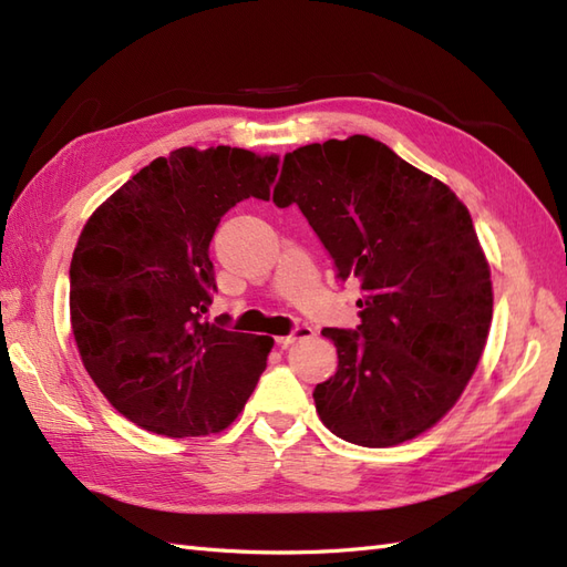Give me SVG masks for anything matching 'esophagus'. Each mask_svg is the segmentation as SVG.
<instances>
[{
  "label": "esophagus",
  "mask_w": 567,
  "mask_h": 567,
  "mask_svg": "<svg viewBox=\"0 0 567 567\" xmlns=\"http://www.w3.org/2000/svg\"><path fill=\"white\" fill-rule=\"evenodd\" d=\"M312 334H315L312 327H308V324H298V327H293L291 334H286V337H276V347L286 349L288 343H293L296 339H308V337H312Z\"/></svg>",
  "instance_id": "34e87169"
}]
</instances>
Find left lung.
Returning <instances> with one entry per match:
<instances>
[{
    "instance_id": "8db88e82",
    "label": "left lung",
    "mask_w": 567,
    "mask_h": 567,
    "mask_svg": "<svg viewBox=\"0 0 567 567\" xmlns=\"http://www.w3.org/2000/svg\"><path fill=\"white\" fill-rule=\"evenodd\" d=\"M274 204H296L361 291V324L322 329L339 365L315 388L322 423L363 447L421 435L474 375L493 317L491 269L466 206L378 140L286 154Z\"/></svg>"
}]
</instances>
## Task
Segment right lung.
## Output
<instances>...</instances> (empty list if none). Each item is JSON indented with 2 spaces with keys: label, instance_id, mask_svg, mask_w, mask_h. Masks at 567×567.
Segmentation results:
<instances>
[{
  "label": "right lung",
  "instance_id": "obj_1",
  "mask_svg": "<svg viewBox=\"0 0 567 567\" xmlns=\"http://www.w3.org/2000/svg\"><path fill=\"white\" fill-rule=\"evenodd\" d=\"M279 156L236 146L177 148L127 179L86 220L69 267L81 361L122 416L168 437L238 419L271 337L206 322L216 293L209 245L243 199L269 202Z\"/></svg>",
  "mask_w": 567,
  "mask_h": 567
}]
</instances>
